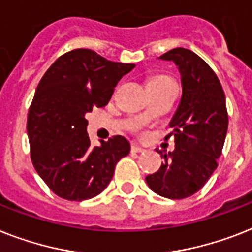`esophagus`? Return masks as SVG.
Masks as SVG:
<instances>
[{
    "mask_svg": "<svg viewBox=\"0 0 252 252\" xmlns=\"http://www.w3.org/2000/svg\"><path fill=\"white\" fill-rule=\"evenodd\" d=\"M130 151L132 153H144V151H146L145 149H142V147L137 146L136 144H132V146H130Z\"/></svg>",
    "mask_w": 252,
    "mask_h": 252,
    "instance_id": "34e87169",
    "label": "esophagus"
}]
</instances>
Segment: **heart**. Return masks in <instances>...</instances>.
Masks as SVG:
<instances>
[{
  "mask_svg": "<svg viewBox=\"0 0 252 252\" xmlns=\"http://www.w3.org/2000/svg\"><path fill=\"white\" fill-rule=\"evenodd\" d=\"M168 80H172L169 76L167 75H155V76H151L149 79V83L147 84H151V83H163V81H168Z\"/></svg>",
  "mask_w": 252,
  "mask_h": 252,
  "instance_id": "b5f03b06",
  "label": "heart"
}]
</instances>
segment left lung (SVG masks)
Returning <instances> with one entry per match:
<instances>
[{
	"mask_svg": "<svg viewBox=\"0 0 252 252\" xmlns=\"http://www.w3.org/2000/svg\"><path fill=\"white\" fill-rule=\"evenodd\" d=\"M159 59L179 67L183 97L165 136L175 138V150H157L164 163L146 183L161 197L183 199L202 189L218 168L228 130L225 94L214 69L189 49H172Z\"/></svg>",
	"mask_w": 252,
	"mask_h": 252,
	"instance_id": "obj_1",
	"label": "left lung"
}]
</instances>
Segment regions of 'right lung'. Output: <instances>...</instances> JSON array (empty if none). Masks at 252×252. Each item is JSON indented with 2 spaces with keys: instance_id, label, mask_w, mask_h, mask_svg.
I'll return each instance as SVG.
<instances>
[{
  "instance_id": "right-lung-1",
  "label": "right lung",
  "mask_w": 252,
  "mask_h": 252,
  "mask_svg": "<svg viewBox=\"0 0 252 252\" xmlns=\"http://www.w3.org/2000/svg\"><path fill=\"white\" fill-rule=\"evenodd\" d=\"M133 67L91 49H75L61 55L40 80L27 118L31 159L58 197L81 202L98 195L129 153L123 136L91 146L85 115L107 105L118 81Z\"/></svg>"
}]
</instances>
